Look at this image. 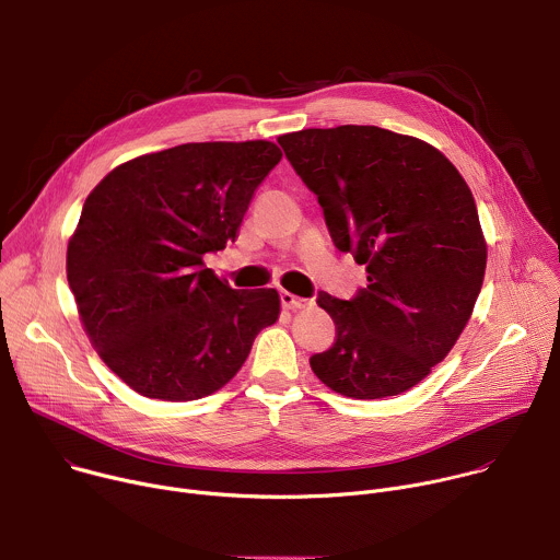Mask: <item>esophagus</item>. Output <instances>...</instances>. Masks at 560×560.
<instances>
[{
  "label": "esophagus",
  "instance_id": "34e87169",
  "mask_svg": "<svg viewBox=\"0 0 560 560\" xmlns=\"http://www.w3.org/2000/svg\"><path fill=\"white\" fill-rule=\"evenodd\" d=\"M310 303H312V301L301 299V296H296V294H292V292H288V290L281 292V305H283L285 310H301V307H307Z\"/></svg>",
  "mask_w": 560,
  "mask_h": 560
}]
</instances>
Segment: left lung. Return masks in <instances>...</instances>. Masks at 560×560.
Instances as JSON below:
<instances>
[{
	"instance_id": "8db88e82",
	"label": "left lung",
	"mask_w": 560,
	"mask_h": 560,
	"mask_svg": "<svg viewBox=\"0 0 560 560\" xmlns=\"http://www.w3.org/2000/svg\"><path fill=\"white\" fill-rule=\"evenodd\" d=\"M279 143L335 246L368 270L350 301L318 292L337 339L310 357L312 372L350 398L415 387L454 348L483 285L471 190L434 145L378 126L307 128Z\"/></svg>"
}]
</instances>
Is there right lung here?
<instances>
[{"instance_id": "right-lung-1", "label": "right lung", "mask_w": 560, "mask_h": 560, "mask_svg": "<svg viewBox=\"0 0 560 560\" xmlns=\"http://www.w3.org/2000/svg\"><path fill=\"white\" fill-rule=\"evenodd\" d=\"M281 156L264 139L182 143L130 159L89 195L68 285L97 354L141 396L217 392L279 318L277 290H232L203 255L234 242Z\"/></svg>"}]
</instances>
